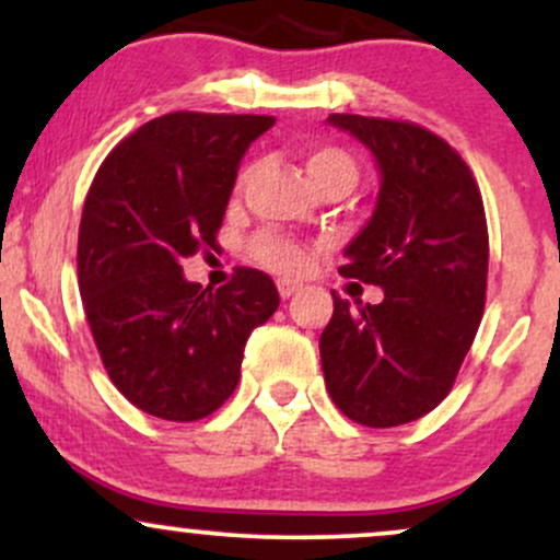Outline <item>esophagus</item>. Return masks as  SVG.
I'll return each mask as SVG.
<instances>
[{
	"mask_svg": "<svg viewBox=\"0 0 560 560\" xmlns=\"http://www.w3.org/2000/svg\"><path fill=\"white\" fill-rule=\"evenodd\" d=\"M276 287H279V294L284 300H289L292 294H298L302 289V284H298V281H289V279H279V284H276Z\"/></svg>",
	"mask_w": 560,
	"mask_h": 560,
	"instance_id": "1",
	"label": "esophagus"
}]
</instances>
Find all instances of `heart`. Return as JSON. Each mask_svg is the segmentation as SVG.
<instances>
[{"label": "heart", "mask_w": 560, "mask_h": 560, "mask_svg": "<svg viewBox=\"0 0 560 560\" xmlns=\"http://www.w3.org/2000/svg\"><path fill=\"white\" fill-rule=\"evenodd\" d=\"M305 171L311 184L324 186V184H342L347 189H352V184L358 182V163L350 152L342 150L337 144H316L305 152ZM255 173V165H247L240 173V186H244L249 176ZM253 255L262 262L266 268L279 273H302L311 266L313 253L305 244L294 242L292 236L279 234V231H262L253 240Z\"/></svg>", "instance_id": "b5f03b06"}]
</instances>
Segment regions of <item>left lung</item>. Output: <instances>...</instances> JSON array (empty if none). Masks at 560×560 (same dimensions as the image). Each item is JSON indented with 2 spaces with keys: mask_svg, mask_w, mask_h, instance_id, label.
<instances>
[{
  "mask_svg": "<svg viewBox=\"0 0 560 560\" xmlns=\"http://www.w3.org/2000/svg\"><path fill=\"white\" fill-rule=\"evenodd\" d=\"M374 152L382 171L369 226L347 244L339 273L384 289L378 305L331 292L320 365L334 405L389 429L434 410L453 389L487 298L485 202L464 158L410 120L329 115Z\"/></svg>",
  "mask_w": 560,
  "mask_h": 560,
  "instance_id": "1",
  "label": "left lung"
}]
</instances>
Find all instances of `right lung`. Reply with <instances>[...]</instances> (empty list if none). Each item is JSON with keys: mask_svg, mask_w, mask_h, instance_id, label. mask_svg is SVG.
<instances>
[{"mask_svg": "<svg viewBox=\"0 0 560 560\" xmlns=\"http://www.w3.org/2000/svg\"><path fill=\"white\" fill-rule=\"evenodd\" d=\"M273 115L168 113L105 158L79 226V289L120 395L165 421H199L236 389L255 326L279 307L268 273L236 268L215 292L182 260L218 249L240 160Z\"/></svg>", "mask_w": 560, "mask_h": 560, "instance_id": "1", "label": "right lung"}]
</instances>
